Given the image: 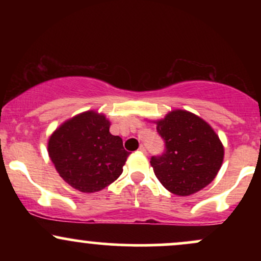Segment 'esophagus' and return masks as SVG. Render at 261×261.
<instances>
[{
  "label": "esophagus",
  "mask_w": 261,
  "mask_h": 261,
  "mask_svg": "<svg viewBox=\"0 0 261 261\" xmlns=\"http://www.w3.org/2000/svg\"><path fill=\"white\" fill-rule=\"evenodd\" d=\"M139 152H141V153H146V148L143 147V146H140V148H139Z\"/></svg>",
  "instance_id": "obj_1"
}]
</instances>
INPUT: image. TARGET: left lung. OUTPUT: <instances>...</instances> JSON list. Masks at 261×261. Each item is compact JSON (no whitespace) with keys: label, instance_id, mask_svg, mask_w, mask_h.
I'll list each match as a JSON object with an SVG mask.
<instances>
[{"label":"left lung","instance_id":"left-lung-1","mask_svg":"<svg viewBox=\"0 0 261 261\" xmlns=\"http://www.w3.org/2000/svg\"><path fill=\"white\" fill-rule=\"evenodd\" d=\"M166 143L161 155L151 158V166L161 184L178 196L201 190L215 179L223 162L220 137L205 120L176 109L155 121Z\"/></svg>","mask_w":261,"mask_h":261}]
</instances>
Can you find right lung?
I'll return each instance as SVG.
<instances>
[{"mask_svg": "<svg viewBox=\"0 0 261 261\" xmlns=\"http://www.w3.org/2000/svg\"><path fill=\"white\" fill-rule=\"evenodd\" d=\"M110 121L93 110L66 120L47 142L49 157L64 180L82 193H95L120 176L128 152Z\"/></svg>", "mask_w": 261, "mask_h": 261, "instance_id": "right-lung-1", "label": "right lung"}]
</instances>
